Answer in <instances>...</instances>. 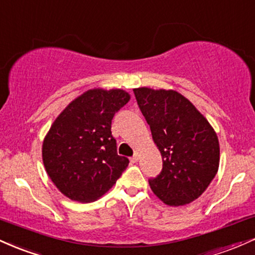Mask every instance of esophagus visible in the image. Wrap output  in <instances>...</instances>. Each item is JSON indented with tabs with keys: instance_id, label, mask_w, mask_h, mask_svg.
<instances>
[{
	"instance_id": "1",
	"label": "esophagus",
	"mask_w": 255,
	"mask_h": 255,
	"mask_svg": "<svg viewBox=\"0 0 255 255\" xmlns=\"http://www.w3.org/2000/svg\"><path fill=\"white\" fill-rule=\"evenodd\" d=\"M139 160V153H134L133 157H130V162L131 163H136Z\"/></svg>"
}]
</instances>
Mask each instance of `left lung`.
I'll return each instance as SVG.
<instances>
[{
  "instance_id": "left-lung-1",
  "label": "left lung",
  "mask_w": 255,
  "mask_h": 255,
  "mask_svg": "<svg viewBox=\"0 0 255 255\" xmlns=\"http://www.w3.org/2000/svg\"><path fill=\"white\" fill-rule=\"evenodd\" d=\"M133 91L163 159L162 171L148 180L152 191L170 206L189 204L217 174L218 137L207 120L176 91Z\"/></svg>"
}]
</instances>
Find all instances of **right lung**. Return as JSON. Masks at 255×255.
Wrapping results in <instances>:
<instances>
[{
    "instance_id": "add662e5",
    "label": "right lung",
    "mask_w": 255,
    "mask_h": 255,
    "mask_svg": "<svg viewBox=\"0 0 255 255\" xmlns=\"http://www.w3.org/2000/svg\"><path fill=\"white\" fill-rule=\"evenodd\" d=\"M129 101L122 90H90L55 120L43 142V162L55 186L90 203L107 193L128 166L119 156L111 121Z\"/></svg>"
}]
</instances>
